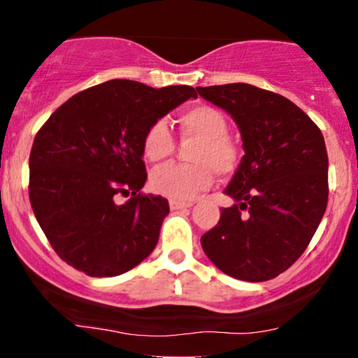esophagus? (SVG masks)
Returning <instances> with one entry per match:
<instances>
[{"instance_id": "esophagus-1", "label": "esophagus", "mask_w": 358, "mask_h": 358, "mask_svg": "<svg viewBox=\"0 0 358 358\" xmlns=\"http://www.w3.org/2000/svg\"><path fill=\"white\" fill-rule=\"evenodd\" d=\"M193 202H182V200H170V208L171 210H180V208H188L192 207Z\"/></svg>"}]
</instances>
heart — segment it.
Wrapping results in <instances>:
<instances>
[{
  "mask_svg": "<svg viewBox=\"0 0 358 358\" xmlns=\"http://www.w3.org/2000/svg\"><path fill=\"white\" fill-rule=\"evenodd\" d=\"M185 138L196 139L190 151L192 165H166L151 173L150 185L159 195L173 200H193L213 182V173L231 175L237 166V150L227 138L224 114L210 106H195L178 119ZM175 143L165 121H155L143 136V155L159 163L173 151Z\"/></svg>",
  "mask_w": 358,
  "mask_h": 358,
  "instance_id": "b5f03b06",
  "label": "heart"
}]
</instances>
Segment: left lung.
<instances>
[{"label":"left lung","mask_w":358,"mask_h":358,"mask_svg":"<svg viewBox=\"0 0 358 358\" xmlns=\"http://www.w3.org/2000/svg\"><path fill=\"white\" fill-rule=\"evenodd\" d=\"M232 116L244 156L224 193L234 200L202 236L222 273L261 282L305 252L328 202V155L322 131L286 97L250 84L196 87Z\"/></svg>","instance_id":"8db88e82"}]
</instances>
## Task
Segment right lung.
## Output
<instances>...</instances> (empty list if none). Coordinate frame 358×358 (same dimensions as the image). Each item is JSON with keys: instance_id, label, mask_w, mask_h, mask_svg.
I'll return each instance as SVG.
<instances>
[{"instance_id": "add662e5", "label": "right lung", "mask_w": 358, "mask_h": 358, "mask_svg": "<svg viewBox=\"0 0 358 358\" xmlns=\"http://www.w3.org/2000/svg\"><path fill=\"white\" fill-rule=\"evenodd\" d=\"M196 92L114 79L82 90L36 133L30 202L60 259L92 278L133 269L153 252L168 200L145 195L143 136ZM129 196L126 203L118 196Z\"/></svg>"}]
</instances>
